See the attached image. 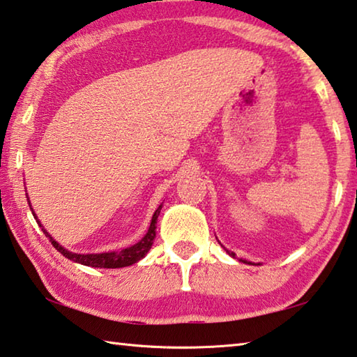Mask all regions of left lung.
<instances>
[{
    "label": "left lung",
    "instance_id": "8db88e82",
    "mask_svg": "<svg viewBox=\"0 0 357 357\" xmlns=\"http://www.w3.org/2000/svg\"><path fill=\"white\" fill-rule=\"evenodd\" d=\"M220 245H221V243H220ZM221 246H222V245H221ZM222 248H224V246H222ZM224 251H226V252H227V254L230 255V257H234V259H235V255H236L235 252H232V251H229V249H227V248H224ZM240 261H243V264H248V265H252V264H251V261H248V260H243V259H241Z\"/></svg>",
    "mask_w": 357,
    "mask_h": 357
}]
</instances>
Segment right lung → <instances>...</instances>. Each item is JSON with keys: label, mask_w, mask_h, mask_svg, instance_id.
I'll return each instance as SVG.
<instances>
[{"label": "right lung", "mask_w": 357, "mask_h": 357, "mask_svg": "<svg viewBox=\"0 0 357 357\" xmlns=\"http://www.w3.org/2000/svg\"><path fill=\"white\" fill-rule=\"evenodd\" d=\"M26 196H28V192H26ZM28 204H29V208H31L29 197H28ZM161 208H162V204L155 210V213L152 216V221H150L147 234L144 235L142 238L136 243V245L130 246V248H125V249H122V251H108V252H100V254L70 252L68 249H66L64 246L59 245V243L56 241L53 236L47 232L45 227L42 226L39 220H37V216H36L33 208H31V211H33V216L36 218V221H37V224H39V227H42L43 234H45V236H48V240L52 241V245L56 249H58V251L62 255H64L66 259L75 261V264H81L84 266H92V268H123V266H130V265L136 264V261H139L141 259L146 257L147 252L150 251V248H152V245H153L155 235H156V220H158Z\"/></svg>", "instance_id": "1"}]
</instances>
